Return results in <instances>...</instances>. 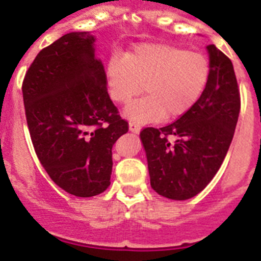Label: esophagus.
<instances>
[{
	"label": "esophagus",
	"instance_id": "obj_1",
	"mask_svg": "<svg viewBox=\"0 0 261 261\" xmlns=\"http://www.w3.org/2000/svg\"><path fill=\"white\" fill-rule=\"evenodd\" d=\"M129 130L133 133H138L141 130V125L138 123H136V121H130V123H129Z\"/></svg>",
	"mask_w": 261,
	"mask_h": 261
}]
</instances>
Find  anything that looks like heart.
<instances>
[{"instance_id":"obj_1","label":"heart","mask_w":261,"mask_h":261,"mask_svg":"<svg viewBox=\"0 0 261 261\" xmlns=\"http://www.w3.org/2000/svg\"><path fill=\"white\" fill-rule=\"evenodd\" d=\"M208 60L201 53L162 43H145L125 56L115 55L107 64L110 96L126 105V115L140 123L179 117L197 103L209 80Z\"/></svg>"}]
</instances>
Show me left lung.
<instances>
[{
    "mask_svg": "<svg viewBox=\"0 0 261 261\" xmlns=\"http://www.w3.org/2000/svg\"><path fill=\"white\" fill-rule=\"evenodd\" d=\"M206 48L211 73L197 103L174 123L140 133L151 188L171 200L191 199L211 183L229 150L241 111L231 60L214 44Z\"/></svg>",
    "mask_w": 261,
    "mask_h": 261,
    "instance_id": "8db88e82",
    "label": "left lung"
}]
</instances>
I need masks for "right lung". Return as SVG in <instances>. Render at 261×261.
<instances>
[{
  "mask_svg": "<svg viewBox=\"0 0 261 261\" xmlns=\"http://www.w3.org/2000/svg\"><path fill=\"white\" fill-rule=\"evenodd\" d=\"M94 41L87 32L61 36L38 53L22 84L36 155L50 179L78 197L107 190L112 146L129 129L108 95Z\"/></svg>",
  "mask_w": 261,
  "mask_h": 261,
  "instance_id": "right-lung-1",
  "label": "right lung"
}]
</instances>
